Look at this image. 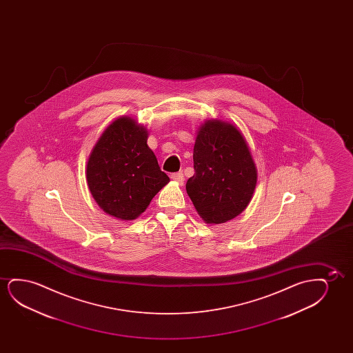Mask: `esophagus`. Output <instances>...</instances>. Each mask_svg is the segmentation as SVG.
Wrapping results in <instances>:
<instances>
[{
    "mask_svg": "<svg viewBox=\"0 0 353 353\" xmlns=\"http://www.w3.org/2000/svg\"><path fill=\"white\" fill-rule=\"evenodd\" d=\"M171 179H174V182H177V183L182 184L184 181V176L182 172H174V174H171Z\"/></svg>",
    "mask_w": 353,
    "mask_h": 353,
    "instance_id": "34e87169",
    "label": "esophagus"
}]
</instances>
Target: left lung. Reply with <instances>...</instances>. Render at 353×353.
<instances>
[{
	"mask_svg": "<svg viewBox=\"0 0 353 353\" xmlns=\"http://www.w3.org/2000/svg\"><path fill=\"white\" fill-rule=\"evenodd\" d=\"M194 171L185 189L199 214L210 224L236 217L251 201L256 169L246 141L235 126L208 121L194 145Z\"/></svg>",
	"mask_w": 353,
	"mask_h": 353,
	"instance_id": "obj_1",
	"label": "left lung"
}]
</instances>
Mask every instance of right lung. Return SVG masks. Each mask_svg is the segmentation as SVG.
<instances>
[{
    "mask_svg": "<svg viewBox=\"0 0 353 353\" xmlns=\"http://www.w3.org/2000/svg\"><path fill=\"white\" fill-rule=\"evenodd\" d=\"M147 139L145 128L121 117L103 131L89 157L88 187L97 205L113 217H139L170 181Z\"/></svg>",
    "mask_w": 353,
    "mask_h": 353,
    "instance_id": "add662e5",
    "label": "right lung"
}]
</instances>
